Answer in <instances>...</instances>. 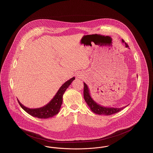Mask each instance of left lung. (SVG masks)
Listing matches in <instances>:
<instances>
[{"label": "left lung", "mask_w": 153, "mask_h": 153, "mask_svg": "<svg viewBox=\"0 0 153 153\" xmlns=\"http://www.w3.org/2000/svg\"><path fill=\"white\" fill-rule=\"evenodd\" d=\"M122 43H125V47L126 48H128V45L126 43H125V41L123 40H122ZM84 100L85 101L86 104L89 106L91 110L92 111L96 114H97L99 115H105V116H109L113 114H115L116 113L119 112L120 111L124 109L126 106L120 108H108V107H104L101 106V105H99L97 102H96L93 99H92L90 92H89V89L88 88V86L86 84L85 82H84Z\"/></svg>", "instance_id": "8db88e82"}]
</instances>
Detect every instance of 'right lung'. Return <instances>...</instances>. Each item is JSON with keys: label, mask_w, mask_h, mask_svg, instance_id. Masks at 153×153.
Segmentation results:
<instances>
[{"label": "right lung", "mask_w": 153, "mask_h": 153, "mask_svg": "<svg viewBox=\"0 0 153 153\" xmlns=\"http://www.w3.org/2000/svg\"><path fill=\"white\" fill-rule=\"evenodd\" d=\"M74 79L75 77H74L63 84L55 94L54 97L51 100L48 104L43 107L36 109H30L21 104L18 99L19 104L23 110L32 116L42 119H47L52 117L59 112L62 103L63 94Z\"/></svg>", "instance_id": "1"}]
</instances>
